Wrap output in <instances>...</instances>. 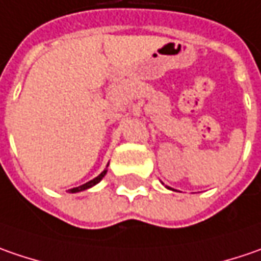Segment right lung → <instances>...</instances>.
I'll return each instance as SVG.
<instances>
[{
    "label": "right lung",
    "instance_id": "obj_1",
    "mask_svg": "<svg viewBox=\"0 0 261 261\" xmlns=\"http://www.w3.org/2000/svg\"><path fill=\"white\" fill-rule=\"evenodd\" d=\"M106 173H107V170H104L102 173H99V175L97 176V177H94L92 180H89V182H86V184H84V185H81V187H77V188H72L69 189L70 192H79V191H84V189H88L91 188V187H94V185H97L98 182L106 176Z\"/></svg>",
    "mask_w": 261,
    "mask_h": 261
}]
</instances>
